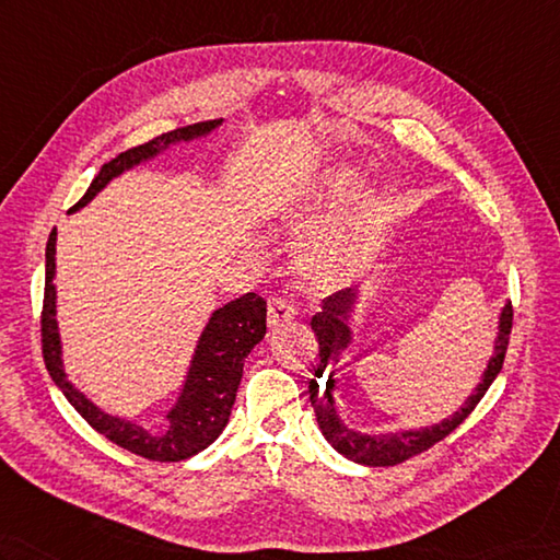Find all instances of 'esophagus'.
I'll use <instances>...</instances> for the list:
<instances>
[{
    "label": "esophagus",
    "instance_id": "esophagus-1",
    "mask_svg": "<svg viewBox=\"0 0 560 560\" xmlns=\"http://www.w3.org/2000/svg\"><path fill=\"white\" fill-rule=\"evenodd\" d=\"M295 317L298 310L289 301H283V298H271L267 307V322L271 329H279L285 322H293Z\"/></svg>",
    "mask_w": 560,
    "mask_h": 560
}]
</instances>
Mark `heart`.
Masks as SVG:
<instances>
[{
	"label": "heart",
	"mask_w": 560,
	"mask_h": 560,
	"mask_svg": "<svg viewBox=\"0 0 560 560\" xmlns=\"http://www.w3.org/2000/svg\"><path fill=\"white\" fill-rule=\"evenodd\" d=\"M365 186V172L358 166H339L324 176L315 188L301 192V198L285 205L283 219L291 226H305L307 219L317 217L331 207H341L350 202ZM394 192H386L382 200L372 202L370 210L348 221L341 226L319 229L303 241L298 250V265L303 275L317 285V289H331V285L353 277L360 267L362 255L368 250L370 238L382 229L384 221L392 214Z\"/></svg>",
	"instance_id": "b5f03b06"
}]
</instances>
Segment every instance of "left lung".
Instances as JSON below:
<instances>
[{
	"mask_svg": "<svg viewBox=\"0 0 560 560\" xmlns=\"http://www.w3.org/2000/svg\"><path fill=\"white\" fill-rule=\"evenodd\" d=\"M355 303H358V289H343L339 293L324 298L322 310L310 322V327L317 334V341H319V362L315 368V380L310 382V388H307L310 402L312 408H315L317 424L322 429L324 439H327L329 444L341 453V456L370 467L398 465L402 460L418 456V453L427 448H432L441 439H446L453 429H456L460 422H465L467 415L475 410L477 402L482 400V396L489 392L491 382L497 380V374L503 368L505 350H509V336L513 329V307L511 303L503 305L501 317H499V336L497 341H493L497 343L493 346V355L485 370L482 382L477 384L472 396H467L465 406H460V410H456L451 418L441 420L439 424H432V427L402 429V432H392V434H362L343 424L334 406V388H336L334 372L341 365L346 350L350 341H353L348 319L353 315ZM319 375L328 376L327 393L318 392L316 380Z\"/></svg>",
	"mask_w": 560,
	"mask_h": 560,
	"instance_id": "left-lung-1",
	"label": "left lung"
}]
</instances>
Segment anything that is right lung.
I'll return each mask as SVG.
<instances>
[{"label": "right lung", "instance_id": "obj_1", "mask_svg": "<svg viewBox=\"0 0 560 560\" xmlns=\"http://www.w3.org/2000/svg\"><path fill=\"white\" fill-rule=\"evenodd\" d=\"M221 124L200 121L192 126L176 128V131L162 133L152 138L145 145H138L121 152L119 158L104 164L100 174L93 178L88 192L78 200L71 212L81 210L95 195L109 184L112 178L121 176L128 168L142 162L158 158L168 145L176 142H188L212 133ZM55 255H57V229H51L47 250H45V303H43V358L47 372L61 394L67 396L71 406L81 412V418L100 432L114 441L116 446L136 453L148 460L160 463H178L186 460L195 453L205 451L212 441L224 432L231 418L233 400L243 376V360L248 358L250 350L265 339L267 334V303L257 293H245L236 301L226 303L212 312L210 322L200 336L198 348L190 360L186 384L180 388V396L174 408L166 412L164 432H148L131 420L114 418V415L102 412L93 400L69 382L61 362V339L57 327V289H55Z\"/></svg>", "mask_w": 560, "mask_h": 560}]
</instances>
